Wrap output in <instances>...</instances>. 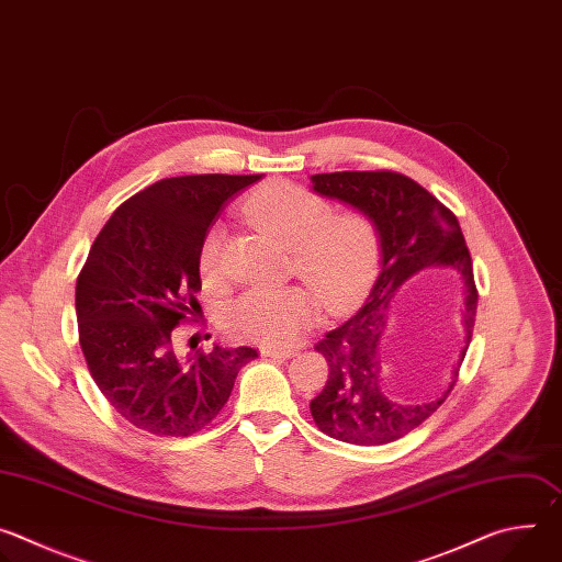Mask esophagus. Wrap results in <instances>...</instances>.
Masks as SVG:
<instances>
[{"mask_svg":"<svg viewBox=\"0 0 562 562\" xmlns=\"http://www.w3.org/2000/svg\"><path fill=\"white\" fill-rule=\"evenodd\" d=\"M260 353L267 356V358H293L295 356V349H286V347H271V345H262L260 347Z\"/></svg>","mask_w":562,"mask_h":562,"instance_id":"34e87169","label":"esophagus"}]
</instances>
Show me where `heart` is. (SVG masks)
I'll return each mask as SVG.
<instances>
[{
  "label": "heart",
  "mask_w": 562,
  "mask_h": 562,
  "mask_svg": "<svg viewBox=\"0 0 562 562\" xmlns=\"http://www.w3.org/2000/svg\"><path fill=\"white\" fill-rule=\"evenodd\" d=\"M245 213L291 245L295 271L311 284L325 306L345 302L367 276L375 256V235L360 213L329 215V204L317 193L293 182H269L245 204ZM226 231L209 228L200 269L217 276ZM313 295L295 284H262L245 291L224 313L226 329L245 340L265 345L291 342L313 319Z\"/></svg>",
  "instance_id": "heart-1"
}]
</instances>
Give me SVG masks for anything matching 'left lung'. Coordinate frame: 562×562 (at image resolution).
I'll use <instances>...</instances> for the list:
<instances>
[{
	"label": "left lung",
	"mask_w": 562,
	"mask_h": 562,
	"mask_svg": "<svg viewBox=\"0 0 562 562\" xmlns=\"http://www.w3.org/2000/svg\"><path fill=\"white\" fill-rule=\"evenodd\" d=\"M311 189L360 211L373 226L380 267L362 306L315 345L329 364L323 393L311 400L317 429L349 445H386L423 425L447 400L471 342L477 291L471 256L456 215L427 189L391 171L311 176ZM425 268L453 270L465 284V347L452 382L425 404H397L383 389L379 340L387 306L407 279Z\"/></svg>",
	"instance_id": "obj_1"
}]
</instances>
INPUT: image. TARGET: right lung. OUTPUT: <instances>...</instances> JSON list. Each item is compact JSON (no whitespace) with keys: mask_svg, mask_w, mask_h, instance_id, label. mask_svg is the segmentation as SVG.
Segmentation results:
<instances>
[{"mask_svg":"<svg viewBox=\"0 0 562 562\" xmlns=\"http://www.w3.org/2000/svg\"><path fill=\"white\" fill-rule=\"evenodd\" d=\"M260 176L159 180L115 209L77 278L79 345L109 405L167 438L202 431L226 405L251 347L187 353L173 329L200 308V249L220 209Z\"/></svg>","mask_w":562,"mask_h":562,"instance_id":"right-lung-1","label":"right lung"}]
</instances>
